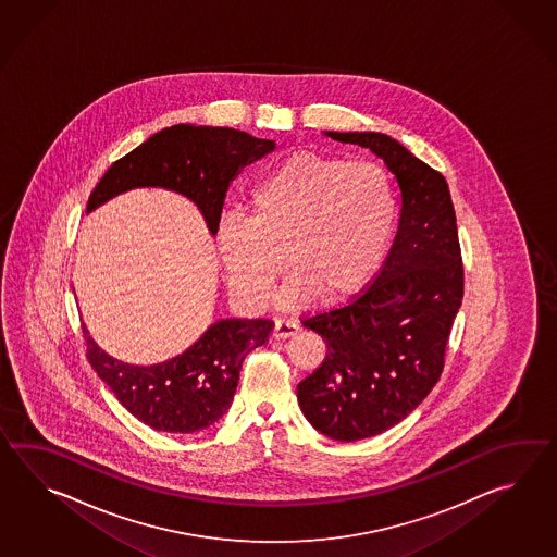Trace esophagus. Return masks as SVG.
Masks as SVG:
<instances>
[{
  "label": "esophagus",
  "instance_id": "esophagus-1",
  "mask_svg": "<svg viewBox=\"0 0 557 557\" xmlns=\"http://www.w3.org/2000/svg\"><path fill=\"white\" fill-rule=\"evenodd\" d=\"M300 331V326L293 322V320L278 319L274 320L273 336L274 338H288L295 336L296 332Z\"/></svg>",
  "mask_w": 557,
  "mask_h": 557
}]
</instances>
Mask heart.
<instances>
[{
    "label": "heart",
    "mask_w": 557,
    "mask_h": 557,
    "mask_svg": "<svg viewBox=\"0 0 557 557\" xmlns=\"http://www.w3.org/2000/svg\"><path fill=\"white\" fill-rule=\"evenodd\" d=\"M245 213L225 216L214 235L231 293L261 307L284 257L293 283L283 302L298 307L308 295L332 300L372 278L391 249L398 197L379 163L298 153L250 189Z\"/></svg>",
    "instance_id": "obj_1"
}]
</instances>
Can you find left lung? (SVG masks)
Returning a JSON list of instances; mask_svg holds the SVG:
<instances>
[{
	"mask_svg": "<svg viewBox=\"0 0 557 557\" xmlns=\"http://www.w3.org/2000/svg\"><path fill=\"white\" fill-rule=\"evenodd\" d=\"M326 135L379 154L403 195L398 233L372 283L352 302L302 319L326 356L296 386L300 410L324 436L355 442L396 426L438 382L462 305V250L442 173L382 133Z\"/></svg>",
	"mask_w": 557,
	"mask_h": 557,
	"instance_id": "obj_1",
	"label": "left lung"
}]
</instances>
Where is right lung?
Instances as JSON below:
<instances>
[{
  "mask_svg": "<svg viewBox=\"0 0 557 557\" xmlns=\"http://www.w3.org/2000/svg\"><path fill=\"white\" fill-rule=\"evenodd\" d=\"M274 141L228 127L173 125L117 159L95 185L87 213L133 187H165L189 197L216 235L231 181L240 166L271 153ZM273 320L214 322L181 356L154 367H131L106 355L84 326L87 360L131 414L171 434H190L225 414L245 356L269 341Z\"/></svg>",
  "mask_w": 557,
  "mask_h": 557,
  "instance_id": "1",
  "label": "right lung"
}]
</instances>
